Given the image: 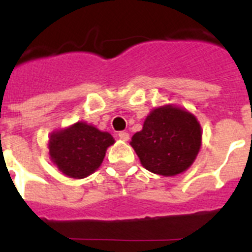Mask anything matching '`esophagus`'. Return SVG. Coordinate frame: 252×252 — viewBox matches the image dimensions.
I'll return each instance as SVG.
<instances>
[{"instance_id": "1", "label": "esophagus", "mask_w": 252, "mask_h": 252, "mask_svg": "<svg viewBox=\"0 0 252 252\" xmlns=\"http://www.w3.org/2000/svg\"><path fill=\"white\" fill-rule=\"evenodd\" d=\"M119 137L122 141H127V140L130 139V135H128L126 131H121V132H119Z\"/></svg>"}]
</instances>
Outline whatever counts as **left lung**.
Listing matches in <instances>:
<instances>
[{
	"instance_id": "8db88e82",
	"label": "left lung",
	"mask_w": 252,
	"mask_h": 252,
	"mask_svg": "<svg viewBox=\"0 0 252 252\" xmlns=\"http://www.w3.org/2000/svg\"><path fill=\"white\" fill-rule=\"evenodd\" d=\"M201 126L193 115L178 107L154 110L131 146L148 170L171 177L192 165L201 148Z\"/></svg>"
}]
</instances>
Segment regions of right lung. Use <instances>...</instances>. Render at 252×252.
Returning a JSON list of instances; mask_svg holds the SVG:
<instances>
[{
	"label": "right lung",
	"mask_w": 252,
	"mask_h": 252,
	"mask_svg": "<svg viewBox=\"0 0 252 252\" xmlns=\"http://www.w3.org/2000/svg\"><path fill=\"white\" fill-rule=\"evenodd\" d=\"M113 142L108 132L78 122L66 130L53 133L49 148L51 160L64 174L81 179L99 168L107 148Z\"/></svg>",
	"instance_id": "add662e5"
}]
</instances>
